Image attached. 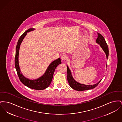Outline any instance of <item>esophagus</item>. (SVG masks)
<instances>
[{"mask_svg":"<svg viewBox=\"0 0 122 122\" xmlns=\"http://www.w3.org/2000/svg\"><path fill=\"white\" fill-rule=\"evenodd\" d=\"M67 58V55H63L61 57V60H62V61H65V60H66Z\"/></svg>","mask_w":122,"mask_h":122,"instance_id":"esophagus-1","label":"esophagus"}]
</instances>
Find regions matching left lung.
<instances>
[{
    "mask_svg": "<svg viewBox=\"0 0 122 122\" xmlns=\"http://www.w3.org/2000/svg\"><path fill=\"white\" fill-rule=\"evenodd\" d=\"M96 42L100 45V47L106 53L107 58L108 59V57L109 55V50H108L107 45L106 43V41L104 38L103 37V36L98 33V37L96 39ZM67 80L70 86L73 89L78 91H82L93 89L96 86H98V85L99 84L100 81H101V80H100L98 83L92 85H87L81 84L76 81L75 79H74L72 75L71 72L67 65Z\"/></svg>",
    "mask_w": 122,
    "mask_h": 122,
    "instance_id": "left-lung-1",
    "label": "left lung"
}]
</instances>
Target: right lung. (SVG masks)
<instances>
[{
    "label": "right lung",
    "mask_w": 122,
    "mask_h": 122,
    "mask_svg": "<svg viewBox=\"0 0 122 122\" xmlns=\"http://www.w3.org/2000/svg\"><path fill=\"white\" fill-rule=\"evenodd\" d=\"M35 29H29L25 31L19 38L16 46L15 56V65L18 76L20 81L29 88L35 90H43L48 87L51 82L54 72L58 65L61 64V59L58 58L52 61L47 67L46 71L41 77L35 80H30L25 77L22 73L19 67L18 57L19 49L22 41L27 34V33L34 31Z\"/></svg>",
    "instance_id": "1"
}]
</instances>
